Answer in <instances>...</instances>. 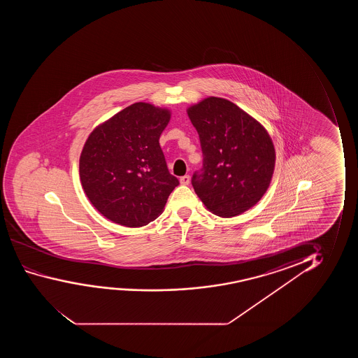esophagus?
Instances as JSON below:
<instances>
[{"label":"esophagus","mask_w":358,"mask_h":358,"mask_svg":"<svg viewBox=\"0 0 358 358\" xmlns=\"http://www.w3.org/2000/svg\"><path fill=\"white\" fill-rule=\"evenodd\" d=\"M180 182H181V185H183V186H187L191 182V177L188 176V175H185V176H182L180 178Z\"/></svg>","instance_id":"esophagus-1"}]
</instances>
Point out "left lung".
Here are the masks:
<instances>
[{
  "instance_id": "8db88e82",
  "label": "left lung",
  "mask_w": 358,
  "mask_h": 358,
  "mask_svg": "<svg viewBox=\"0 0 358 358\" xmlns=\"http://www.w3.org/2000/svg\"><path fill=\"white\" fill-rule=\"evenodd\" d=\"M187 113L203 152V166L192 176L196 196L215 215H240L269 187L275 166L271 138L258 121L226 99H204Z\"/></svg>"
}]
</instances>
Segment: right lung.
<instances>
[{"mask_svg": "<svg viewBox=\"0 0 358 358\" xmlns=\"http://www.w3.org/2000/svg\"><path fill=\"white\" fill-rule=\"evenodd\" d=\"M169 121V110L136 103L90 133L79 175L89 201L108 220L127 227L148 225L180 185L159 144Z\"/></svg>", "mask_w": 358, "mask_h": 358, "instance_id": "right-lung-1", "label": "right lung"}]
</instances>
